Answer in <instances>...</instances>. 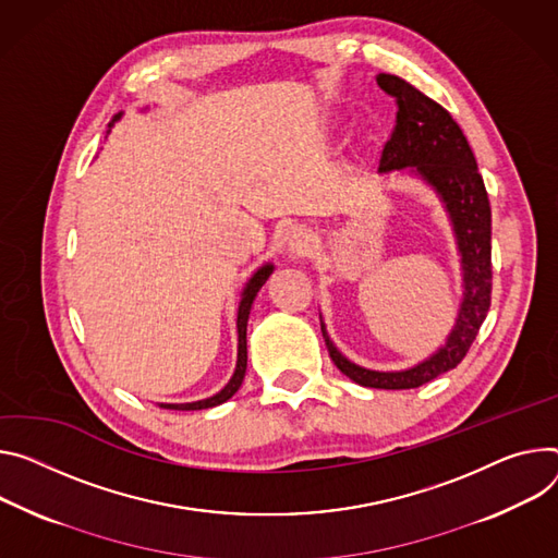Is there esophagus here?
<instances>
[{"label":"esophagus","instance_id":"1","mask_svg":"<svg viewBox=\"0 0 558 558\" xmlns=\"http://www.w3.org/2000/svg\"><path fill=\"white\" fill-rule=\"evenodd\" d=\"M310 242H312V235L302 225H291L284 231V246L289 253H295V256H300V253H307Z\"/></svg>","mask_w":558,"mask_h":558}]
</instances>
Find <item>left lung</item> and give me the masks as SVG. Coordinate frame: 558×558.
Returning <instances> with one entry per match:
<instances>
[{
	"label": "left lung",
	"instance_id": "obj_1",
	"mask_svg": "<svg viewBox=\"0 0 558 558\" xmlns=\"http://www.w3.org/2000/svg\"><path fill=\"white\" fill-rule=\"evenodd\" d=\"M376 82L398 105L396 126L383 148L378 173L412 171L440 197L461 253V310L445 344L423 363L400 372H376L351 363L331 342L323 318L320 329L333 365L353 383L374 389H414L465 359L489 312L492 209L472 146L453 118L410 82L389 73H380Z\"/></svg>",
	"mask_w": 558,
	"mask_h": 558
}]
</instances>
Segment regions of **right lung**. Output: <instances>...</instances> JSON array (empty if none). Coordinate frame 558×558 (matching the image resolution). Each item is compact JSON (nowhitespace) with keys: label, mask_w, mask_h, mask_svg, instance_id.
Segmentation results:
<instances>
[{"label":"right lung","mask_w":558,"mask_h":558,"mask_svg":"<svg viewBox=\"0 0 558 558\" xmlns=\"http://www.w3.org/2000/svg\"><path fill=\"white\" fill-rule=\"evenodd\" d=\"M122 118V113H118L109 126H113L118 120ZM274 274V265H263L256 274H253L246 282V287L242 289V298H240V305H238V363H235V372L231 376V380L211 398L205 400H195V402H160L162 410H178V412H193V410H209L216 408V404L227 402L242 385L244 374H246V323H248V312L253 300H256L258 291L263 289V284L269 280V276Z\"/></svg>","instance_id":"add662e5"}]
</instances>
